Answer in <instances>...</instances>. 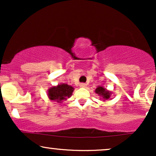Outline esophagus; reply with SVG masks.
Returning <instances> with one entry per match:
<instances>
[{
  "instance_id": "1",
  "label": "esophagus",
  "mask_w": 156,
  "mask_h": 156,
  "mask_svg": "<svg viewBox=\"0 0 156 156\" xmlns=\"http://www.w3.org/2000/svg\"><path fill=\"white\" fill-rule=\"evenodd\" d=\"M80 87H81V88H86L87 87V84L85 83H81L80 84Z\"/></svg>"
}]
</instances>
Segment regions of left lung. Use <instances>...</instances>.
I'll return each mask as SVG.
<instances>
[{"mask_svg":"<svg viewBox=\"0 0 156 156\" xmlns=\"http://www.w3.org/2000/svg\"><path fill=\"white\" fill-rule=\"evenodd\" d=\"M95 93L101 97V99L103 100V101L109 99L111 98V95H112V92H109L106 89H105L104 87H101V86H99L95 89Z\"/></svg>","mask_w":156,"mask_h":156,"instance_id":"8db88e82","label":"left lung"}]
</instances>
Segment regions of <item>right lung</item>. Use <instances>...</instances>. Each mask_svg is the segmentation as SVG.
Segmentation results:
<instances>
[{"label": "right lung", "instance_id": "obj_1", "mask_svg": "<svg viewBox=\"0 0 156 156\" xmlns=\"http://www.w3.org/2000/svg\"><path fill=\"white\" fill-rule=\"evenodd\" d=\"M74 88L68 84H58L56 87H52L48 91V96L50 100L61 103L73 94Z\"/></svg>", "mask_w": 156, "mask_h": 156}]
</instances>
